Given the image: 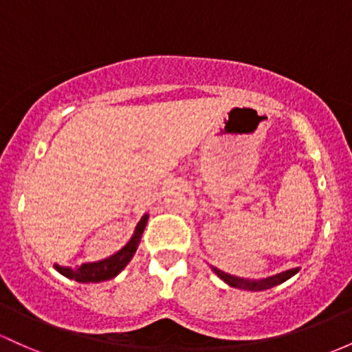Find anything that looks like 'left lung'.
<instances>
[{
  "label": "left lung",
  "mask_w": 352,
  "mask_h": 352,
  "mask_svg": "<svg viewBox=\"0 0 352 352\" xmlns=\"http://www.w3.org/2000/svg\"><path fill=\"white\" fill-rule=\"evenodd\" d=\"M214 270H215V274H217V276L220 277V279L226 280V283L229 284V285H232V287L245 289V291H265V289H270V287H274V285H277V284L284 283V280L291 279V277L294 276V274H297V270H299V269L285 270V272H283V274H277V276L269 277V279L258 280V283H256V280H252V283H250V280L239 279V277L230 276V274L222 272V270H219V269H215V267H214Z\"/></svg>",
  "instance_id": "8db88e82"
}]
</instances>
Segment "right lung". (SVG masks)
Here are the masks:
<instances>
[{
  "mask_svg": "<svg viewBox=\"0 0 352 352\" xmlns=\"http://www.w3.org/2000/svg\"><path fill=\"white\" fill-rule=\"evenodd\" d=\"M146 219L148 217L145 215V217L138 222L133 237L130 239L129 244L123 247L122 250H118L115 256L108 257L105 261L94 262V264H83L82 267H76V269L56 265V270L60 274H63L65 277L75 279L78 280V283H102V280L111 279V277L117 276L118 272H122V269L129 264L130 258L133 257L135 252H137V247L140 244L142 234H144L145 230Z\"/></svg>",
  "mask_w": 352,
  "mask_h": 352,
  "instance_id": "add662e5",
  "label": "right lung"
}]
</instances>
